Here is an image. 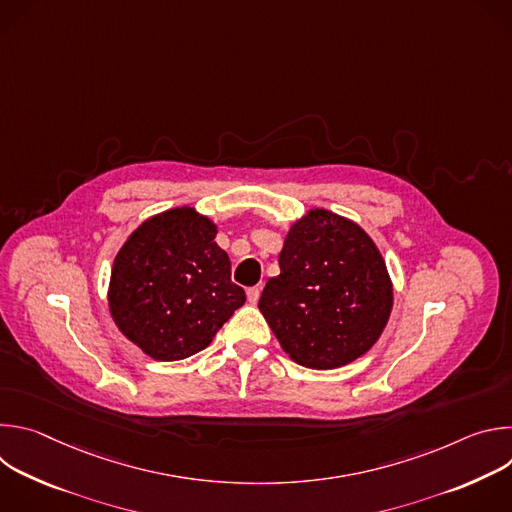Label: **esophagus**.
Segmentation results:
<instances>
[{"label": "esophagus", "instance_id": "1", "mask_svg": "<svg viewBox=\"0 0 512 512\" xmlns=\"http://www.w3.org/2000/svg\"><path fill=\"white\" fill-rule=\"evenodd\" d=\"M259 296H261V287H259V285L247 289V300H249L251 304H257V302H259Z\"/></svg>", "mask_w": 512, "mask_h": 512}]
</instances>
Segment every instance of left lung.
I'll list each match as a JSON object with an SVG mask.
<instances>
[{"mask_svg": "<svg viewBox=\"0 0 512 512\" xmlns=\"http://www.w3.org/2000/svg\"><path fill=\"white\" fill-rule=\"evenodd\" d=\"M279 269L265 283L259 310L291 360L316 371L338 369L379 340L393 283L381 251L356 223L310 210L291 225Z\"/></svg>", "mask_w": 512, "mask_h": 512, "instance_id": "8db88e82", "label": "left lung"}]
</instances>
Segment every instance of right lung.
I'll return each instance as SVG.
<instances>
[{
	"label": "right lung",
	"instance_id": "obj_1",
	"mask_svg": "<svg viewBox=\"0 0 512 512\" xmlns=\"http://www.w3.org/2000/svg\"><path fill=\"white\" fill-rule=\"evenodd\" d=\"M216 225L192 206L143 221L119 249L109 312L119 332L154 360H182L206 348L245 304L231 281Z\"/></svg>",
	"mask_w": 512,
	"mask_h": 512
}]
</instances>
